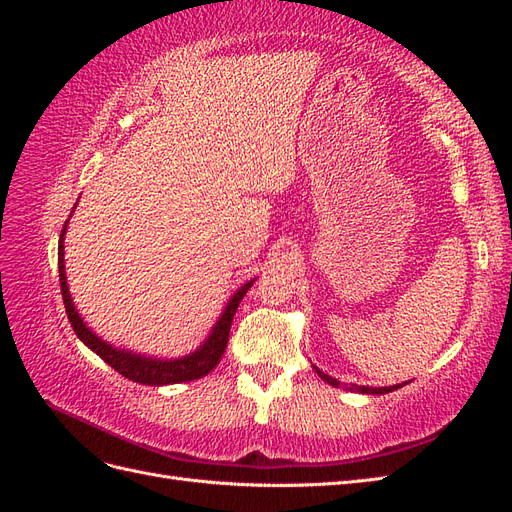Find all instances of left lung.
Segmentation results:
<instances>
[{
    "label": "left lung",
    "mask_w": 512,
    "mask_h": 512,
    "mask_svg": "<svg viewBox=\"0 0 512 512\" xmlns=\"http://www.w3.org/2000/svg\"><path fill=\"white\" fill-rule=\"evenodd\" d=\"M316 369V374L324 380V382H329L331 386H339L342 382L339 380H335V378H331L329 374H324V371H320L318 367H314ZM406 382H401V384H393V386H359V384H344L348 391H356V393H365V395H384V393H391V391H397V389H401V386H404Z\"/></svg>",
    "instance_id": "1"
}]
</instances>
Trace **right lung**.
Instances as JSON below:
<instances>
[{"label": "right lung", "mask_w": 512, "mask_h": 512, "mask_svg": "<svg viewBox=\"0 0 512 512\" xmlns=\"http://www.w3.org/2000/svg\"><path fill=\"white\" fill-rule=\"evenodd\" d=\"M74 209H76V205L72 207V211ZM68 222L70 220H66L64 228H61V235H59L57 265H59L61 297H64L66 314H68V320L72 324L76 337H79L91 352H96L104 363H108L115 371H119L121 376H126L128 380L138 382V384L164 386V384L188 382V380H198V378L207 376L209 371L215 365H218L220 359H222V354H224L226 344H228L232 316H235L241 299L245 297V292L250 290L252 284L256 282V277L247 284H243L235 294H232V297L226 303V307L222 309L218 322L213 324L211 333L207 335L205 342L200 344L194 352L179 356V359H160V356H147V354L134 352V350H128V348H117L113 344H108L106 339H102L100 335H96L94 329L87 327V322L81 318L79 309L74 307L72 294H70V288H68V277H66V260H64V239H66V232H68Z\"/></svg>", "instance_id": "obj_1"}]
</instances>
